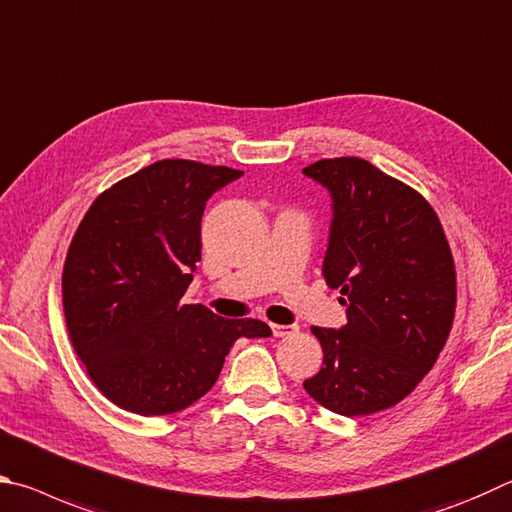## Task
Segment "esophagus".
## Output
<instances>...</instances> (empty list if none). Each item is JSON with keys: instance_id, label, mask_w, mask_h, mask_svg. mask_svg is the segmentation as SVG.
<instances>
[{"instance_id": "1", "label": "esophagus", "mask_w": 512, "mask_h": 512, "mask_svg": "<svg viewBox=\"0 0 512 512\" xmlns=\"http://www.w3.org/2000/svg\"><path fill=\"white\" fill-rule=\"evenodd\" d=\"M299 330L297 324H272V333L274 337H288V335H294Z\"/></svg>"}]
</instances>
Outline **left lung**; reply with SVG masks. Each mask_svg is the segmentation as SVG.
I'll return each instance as SVG.
<instances>
[{
	"mask_svg": "<svg viewBox=\"0 0 512 512\" xmlns=\"http://www.w3.org/2000/svg\"><path fill=\"white\" fill-rule=\"evenodd\" d=\"M330 195L324 279L346 306L342 328H312L321 371L303 389L339 416L407 398L432 369L456 306L452 251L432 206L360 157L303 168Z\"/></svg>",
	"mask_w": 512,
	"mask_h": 512,
	"instance_id": "8db88e82",
	"label": "left lung"
}]
</instances>
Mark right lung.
Wrapping results in <instances>:
<instances>
[{"instance_id": "1", "label": "right lung", "mask_w": 512, "mask_h": 512, "mask_svg": "<svg viewBox=\"0 0 512 512\" xmlns=\"http://www.w3.org/2000/svg\"><path fill=\"white\" fill-rule=\"evenodd\" d=\"M242 170L161 159L121 179L80 222L62 270L71 344L107 400L139 416L182 411L209 391L258 319H224L182 297L202 261L206 200Z\"/></svg>"}]
</instances>
